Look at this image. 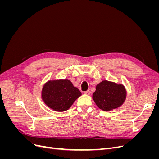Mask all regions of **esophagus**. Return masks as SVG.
Segmentation results:
<instances>
[{
	"label": "esophagus",
	"mask_w": 159,
	"mask_h": 159,
	"mask_svg": "<svg viewBox=\"0 0 159 159\" xmlns=\"http://www.w3.org/2000/svg\"><path fill=\"white\" fill-rule=\"evenodd\" d=\"M90 93H91V92H90L89 91H85V92H84V94L87 95H89Z\"/></svg>",
	"instance_id": "1"
}]
</instances>
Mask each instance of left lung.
Masks as SVG:
<instances>
[{"label": "left lung", "mask_w": 159, "mask_h": 159, "mask_svg": "<svg viewBox=\"0 0 159 159\" xmlns=\"http://www.w3.org/2000/svg\"><path fill=\"white\" fill-rule=\"evenodd\" d=\"M92 98L100 109L109 111L119 108L124 103L127 98V91L121 84L103 80L96 85Z\"/></svg>", "instance_id": "8db88e82"}]
</instances>
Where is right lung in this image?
I'll return each instance as SVG.
<instances>
[{
    "label": "right lung",
    "mask_w": 159,
    "mask_h": 159,
    "mask_svg": "<svg viewBox=\"0 0 159 159\" xmlns=\"http://www.w3.org/2000/svg\"><path fill=\"white\" fill-rule=\"evenodd\" d=\"M81 95V91L74 87L68 79L48 81L43 85L41 91L44 103L52 110L58 112L69 109Z\"/></svg>",
    "instance_id": "obj_1"
}]
</instances>
